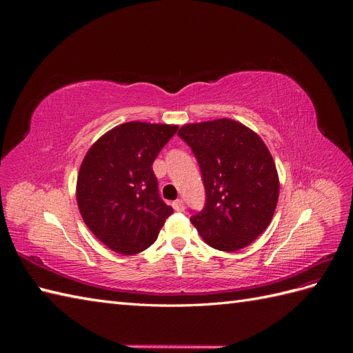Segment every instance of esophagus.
<instances>
[{"mask_svg":"<svg viewBox=\"0 0 353 353\" xmlns=\"http://www.w3.org/2000/svg\"><path fill=\"white\" fill-rule=\"evenodd\" d=\"M172 208L176 210V212H183L185 209V203L183 199H178L172 203Z\"/></svg>","mask_w":353,"mask_h":353,"instance_id":"1","label":"esophagus"}]
</instances>
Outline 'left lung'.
Segmentation results:
<instances>
[{"label":"left lung","instance_id":"left-lung-1","mask_svg":"<svg viewBox=\"0 0 353 353\" xmlns=\"http://www.w3.org/2000/svg\"><path fill=\"white\" fill-rule=\"evenodd\" d=\"M178 137L193 152L205 185V208L190 221L210 248L236 252L270 225L280 183L268 147L231 119L188 123Z\"/></svg>","mask_w":353,"mask_h":353}]
</instances>
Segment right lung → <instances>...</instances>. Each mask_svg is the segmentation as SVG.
Wrapping results in <instances>:
<instances>
[{"label":"right lung","mask_w":353,"mask_h":353,"mask_svg":"<svg viewBox=\"0 0 353 353\" xmlns=\"http://www.w3.org/2000/svg\"><path fill=\"white\" fill-rule=\"evenodd\" d=\"M176 130L172 125L122 123L85 156L78 206L91 232L113 252L135 254L150 248L174 213L159 194L152 165Z\"/></svg>","instance_id":"add662e5"}]
</instances>
